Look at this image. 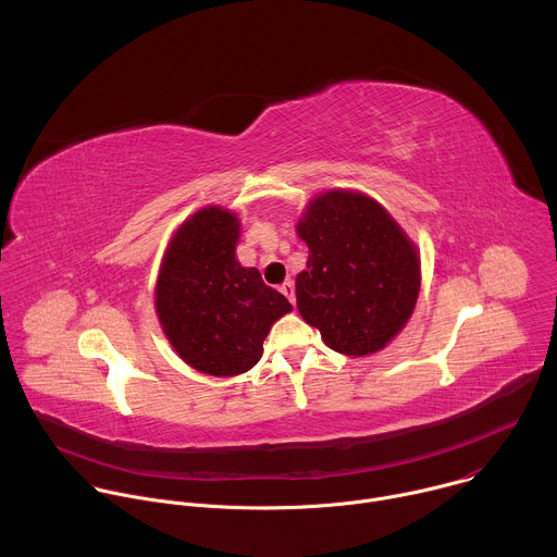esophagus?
<instances>
[{"label": "esophagus", "instance_id": "34e87169", "mask_svg": "<svg viewBox=\"0 0 557 557\" xmlns=\"http://www.w3.org/2000/svg\"><path fill=\"white\" fill-rule=\"evenodd\" d=\"M280 290L288 297V301H290V304H295V284H293L290 280H286V282L280 286Z\"/></svg>", "mask_w": 557, "mask_h": 557}]
</instances>
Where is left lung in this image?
<instances>
[{"label":"left lung","mask_w":557,"mask_h":557,"mask_svg":"<svg viewBox=\"0 0 557 557\" xmlns=\"http://www.w3.org/2000/svg\"><path fill=\"white\" fill-rule=\"evenodd\" d=\"M308 245L295 280L304 322L335 352L366 357L385 348L414 312L421 290L417 245L374 198L331 189L297 222Z\"/></svg>","instance_id":"1"}]
</instances>
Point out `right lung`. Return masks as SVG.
Returning a JSON list of instances; mask_svg holds the SVG:
<instances>
[{
    "mask_svg": "<svg viewBox=\"0 0 557 557\" xmlns=\"http://www.w3.org/2000/svg\"><path fill=\"white\" fill-rule=\"evenodd\" d=\"M240 220L218 205L189 215L172 235L156 280L158 322L178 357L202 374L235 376L262 357L271 326L293 310L235 260Z\"/></svg>",
    "mask_w": 557,
    "mask_h": 557,
    "instance_id": "add662e5",
    "label": "right lung"
}]
</instances>
